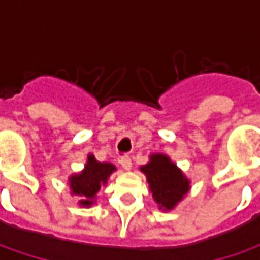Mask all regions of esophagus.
Listing matches in <instances>:
<instances>
[{
  "label": "esophagus",
  "mask_w": 260,
  "mask_h": 260,
  "mask_svg": "<svg viewBox=\"0 0 260 260\" xmlns=\"http://www.w3.org/2000/svg\"><path fill=\"white\" fill-rule=\"evenodd\" d=\"M120 165H121V168H123L124 171H130V169H132V159H130L128 156H123V157L120 159Z\"/></svg>",
  "instance_id": "34e87169"
}]
</instances>
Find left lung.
I'll return each mask as SVG.
<instances>
[{"instance_id": "1", "label": "left lung", "mask_w": 260, "mask_h": 260, "mask_svg": "<svg viewBox=\"0 0 260 260\" xmlns=\"http://www.w3.org/2000/svg\"><path fill=\"white\" fill-rule=\"evenodd\" d=\"M140 171L146 175L152 197L162 211L174 210L191 189V181L165 153H152Z\"/></svg>"}]
</instances>
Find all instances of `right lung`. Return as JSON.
<instances>
[{
  "label": "right lung",
  "instance_id": "add662e5",
  "mask_svg": "<svg viewBox=\"0 0 260 260\" xmlns=\"http://www.w3.org/2000/svg\"><path fill=\"white\" fill-rule=\"evenodd\" d=\"M117 171L110 162H98L94 155H88L86 164L81 172H75L68 178V185L71 189V195H76L81 200L78 204L81 207L89 208L96 201V194L101 186H105L108 182L110 175Z\"/></svg>",
  "mask_w": 260,
  "mask_h": 260
}]
</instances>
